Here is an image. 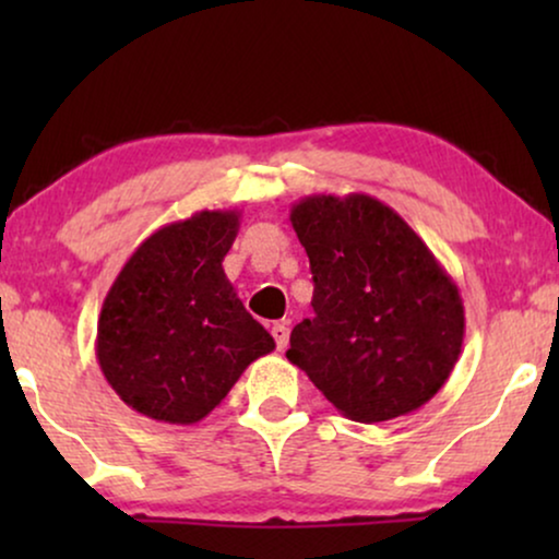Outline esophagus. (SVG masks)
Returning a JSON list of instances; mask_svg holds the SVG:
<instances>
[{
	"instance_id": "obj_1",
	"label": "esophagus",
	"mask_w": 559,
	"mask_h": 559,
	"mask_svg": "<svg viewBox=\"0 0 559 559\" xmlns=\"http://www.w3.org/2000/svg\"><path fill=\"white\" fill-rule=\"evenodd\" d=\"M272 335H274V343H277L280 350L287 348V341H289V328L285 323H274L272 325Z\"/></svg>"
}]
</instances>
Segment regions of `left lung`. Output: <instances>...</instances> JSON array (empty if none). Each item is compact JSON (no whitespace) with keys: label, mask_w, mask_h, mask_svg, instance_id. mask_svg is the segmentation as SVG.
<instances>
[{"label":"left lung","mask_w":559,"mask_h":559,"mask_svg":"<svg viewBox=\"0 0 559 559\" xmlns=\"http://www.w3.org/2000/svg\"><path fill=\"white\" fill-rule=\"evenodd\" d=\"M308 251L312 310L289 335V364L356 423L430 402L461 356V289L394 209L364 193L305 195L289 211Z\"/></svg>","instance_id":"1"}]
</instances>
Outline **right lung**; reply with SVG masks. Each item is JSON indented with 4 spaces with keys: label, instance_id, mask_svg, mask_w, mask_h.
I'll return each instance as SVG.
<instances>
[{
    "label": "right lung",
    "instance_id": "obj_1",
    "mask_svg": "<svg viewBox=\"0 0 559 559\" xmlns=\"http://www.w3.org/2000/svg\"><path fill=\"white\" fill-rule=\"evenodd\" d=\"M239 211H198L150 234L104 297L96 361L119 400L167 425H195L274 338L224 272Z\"/></svg>",
    "mask_w": 559,
    "mask_h": 559
}]
</instances>
